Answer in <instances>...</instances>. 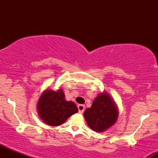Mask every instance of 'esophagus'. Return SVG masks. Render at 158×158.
I'll return each instance as SVG.
<instances>
[{
	"label": "esophagus",
	"mask_w": 158,
	"mask_h": 158,
	"mask_svg": "<svg viewBox=\"0 0 158 158\" xmlns=\"http://www.w3.org/2000/svg\"><path fill=\"white\" fill-rule=\"evenodd\" d=\"M85 108V107L84 105H81V104L78 105V109H79V112L80 114H82L83 112H84Z\"/></svg>",
	"instance_id": "34e87169"
}]
</instances>
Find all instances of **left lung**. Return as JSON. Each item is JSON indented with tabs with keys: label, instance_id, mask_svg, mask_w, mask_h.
Segmentation results:
<instances>
[{
	"label": "left lung",
	"instance_id": "8db88e82",
	"mask_svg": "<svg viewBox=\"0 0 158 158\" xmlns=\"http://www.w3.org/2000/svg\"><path fill=\"white\" fill-rule=\"evenodd\" d=\"M84 117L91 129L102 132L117 121L118 111L109 94L104 93L95 98L91 107L85 110Z\"/></svg>",
	"mask_w": 158,
	"mask_h": 158
}]
</instances>
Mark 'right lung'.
<instances>
[{"mask_svg": "<svg viewBox=\"0 0 158 158\" xmlns=\"http://www.w3.org/2000/svg\"><path fill=\"white\" fill-rule=\"evenodd\" d=\"M38 111L45 123L49 126H57L77 113L78 108L73 102L65 100L62 90L58 91L47 90L39 98Z\"/></svg>", "mask_w": 158, "mask_h": 158, "instance_id": "add662e5", "label": "right lung"}]
</instances>
